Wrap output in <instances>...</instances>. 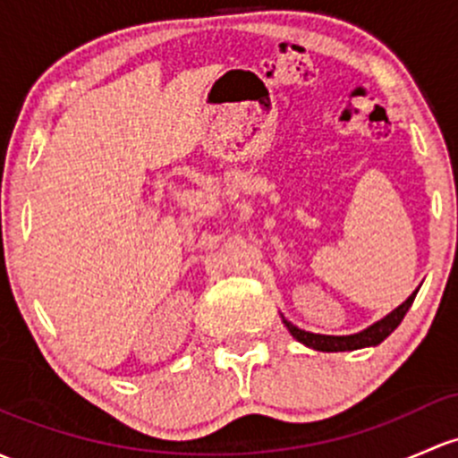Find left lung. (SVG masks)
Segmentation results:
<instances>
[{"label": "left lung", "mask_w": 458, "mask_h": 458, "mask_svg": "<svg viewBox=\"0 0 458 458\" xmlns=\"http://www.w3.org/2000/svg\"><path fill=\"white\" fill-rule=\"evenodd\" d=\"M415 296H417V290L412 296H408L406 302H402V305H399L394 311H391L386 318H382L379 322L370 325L369 329L360 331V334H353V335H320V334H310V331L298 329V327H293L292 322L287 320L285 325L298 343L311 346V349L316 351H327V353H334V351H355V349H362V346H375L382 343V340H386L388 335L397 329L399 322L403 320L406 311L411 310Z\"/></svg>", "instance_id": "8db88e82"}]
</instances>
